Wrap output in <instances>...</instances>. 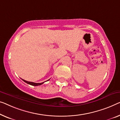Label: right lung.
<instances>
[{"label": "right lung", "instance_id": "1", "mask_svg": "<svg viewBox=\"0 0 120 120\" xmlns=\"http://www.w3.org/2000/svg\"><path fill=\"white\" fill-rule=\"evenodd\" d=\"M22 81H24L25 82L29 84V85H31L32 86H37L41 85H42V84H43L45 82H41V83H35V82H30V81H26V80H23V79H22ZM49 79L47 81H49Z\"/></svg>", "mask_w": 120, "mask_h": 120}]
</instances>
